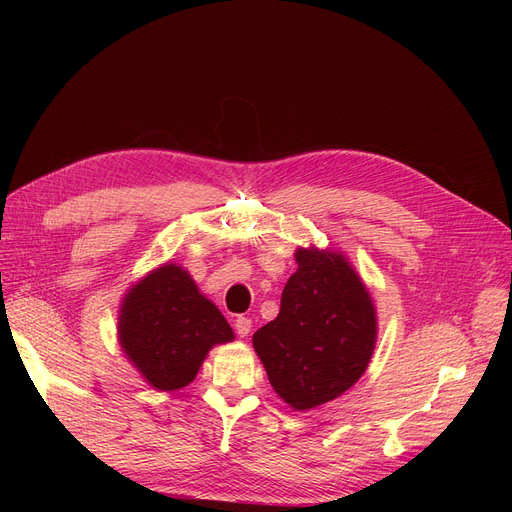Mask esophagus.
<instances>
[{
  "label": "esophagus",
  "instance_id": "34e87169",
  "mask_svg": "<svg viewBox=\"0 0 512 512\" xmlns=\"http://www.w3.org/2000/svg\"><path fill=\"white\" fill-rule=\"evenodd\" d=\"M234 328H236L238 336L245 338V336H249V332L253 328V321L249 317H245V315H238L236 321H234Z\"/></svg>",
  "mask_w": 512,
  "mask_h": 512
}]
</instances>
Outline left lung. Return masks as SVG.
I'll use <instances>...</instances> for the list:
<instances>
[{
  "instance_id": "obj_1",
  "label": "left lung",
  "mask_w": 512,
  "mask_h": 512,
  "mask_svg": "<svg viewBox=\"0 0 512 512\" xmlns=\"http://www.w3.org/2000/svg\"><path fill=\"white\" fill-rule=\"evenodd\" d=\"M299 270L280 313L253 334L267 378L292 409L334 400L365 373L375 346V309L365 284L338 253L299 249Z\"/></svg>"
}]
</instances>
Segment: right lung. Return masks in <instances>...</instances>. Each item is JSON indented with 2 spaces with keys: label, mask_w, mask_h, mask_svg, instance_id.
<instances>
[{
  "label": "right lung",
  "mask_w": 512,
  "mask_h": 512,
  "mask_svg": "<svg viewBox=\"0 0 512 512\" xmlns=\"http://www.w3.org/2000/svg\"><path fill=\"white\" fill-rule=\"evenodd\" d=\"M120 313L124 353L153 388L166 392L191 384L209 348L234 338L220 309L174 263L134 286Z\"/></svg>",
  "instance_id": "right-lung-1"
}]
</instances>
